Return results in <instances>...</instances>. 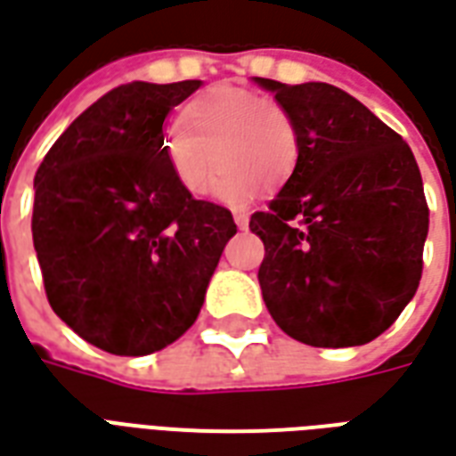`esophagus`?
Here are the masks:
<instances>
[{
  "mask_svg": "<svg viewBox=\"0 0 456 456\" xmlns=\"http://www.w3.org/2000/svg\"><path fill=\"white\" fill-rule=\"evenodd\" d=\"M234 222H237L239 229H247L248 227V215H247V212H241V209H239V212H234Z\"/></svg>",
  "mask_w": 456,
  "mask_h": 456,
  "instance_id": "1",
  "label": "esophagus"
}]
</instances>
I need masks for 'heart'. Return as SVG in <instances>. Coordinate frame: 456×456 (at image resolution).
Instances as JSON below:
<instances>
[{
	"label": "heart",
	"mask_w": 456,
	"mask_h": 456,
	"mask_svg": "<svg viewBox=\"0 0 456 456\" xmlns=\"http://www.w3.org/2000/svg\"><path fill=\"white\" fill-rule=\"evenodd\" d=\"M219 170L215 198L244 205L256 190H276L293 175L300 156L297 126L283 104L241 87H215L185 107L163 136L170 175L188 195H205Z\"/></svg>",
	"instance_id": "b5f03b06"
}]
</instances>
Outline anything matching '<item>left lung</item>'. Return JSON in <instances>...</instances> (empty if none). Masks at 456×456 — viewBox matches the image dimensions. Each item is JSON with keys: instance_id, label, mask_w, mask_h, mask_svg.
<instances>
[{"instance_id": "obj_1", "label": "left lung", "mask_w": 456, "mask_h": 456, "mask_svg": "<svg viewBox=\"0 0 456 456\" xmlns=\"http://www.w3.org/2000/svg\"><path fill=\"white\" fill-rule=\"evenodd\" d=\"M297 126L293 175L248 229L276 325L310 346L383 335L418 290L430 212L411 146L335 85L254 77Z\"/></svg>"}]
</instances>
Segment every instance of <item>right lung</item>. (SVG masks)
I'll use <instances>...</instances> for the list:
<instances>
[{
  "mask_svg": "<svg viewBox=\"0 0 456 456\" xmlns=\"http://www.w3.org/2000/svg\"><path fill=\"white\" fill-rule=\"evenodd\" d=\"M202 80H134L90 104L34 178V248L53 313L119 356L168 346L195 320L232 212L195 200L163 159V121Z\"/></svg>",
  "mask_w": 456,
  "mask_h": 456,
  "instance_id": "right-lung-1",
  "label": "right lung"
}]
</instances>
